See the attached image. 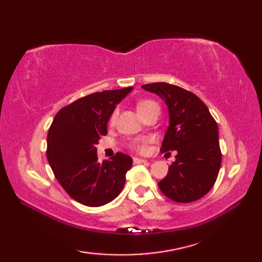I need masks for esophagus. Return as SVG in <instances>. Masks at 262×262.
Masks as SVG:
<instances>
[{"mask_svg":"<svg viewBox=\"0 0 262 262\" xmlns=\"http://www.w3.org/2000/svg\"><path fill=\"white\" fill-rule=\"evenodd\" d=\"M133 162L135 164H140V163H146L147 161L145 159H140V158H134L133 159Z\"/></svg>","mask_w":262,"mask_h":262,"instance_id":"34e87169","label":"esophagus"}]
</instances>
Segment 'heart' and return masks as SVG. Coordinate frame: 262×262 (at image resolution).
Masks as SVG:
<instances>
[{
	"label": "heart",
	"mask_w": 262,
	"mask_h": 262,
	"mask_svg": "<svg viewBox=\"0 0 262 262\" xmlns=\"http://www.w3.org/2000/svg\"><path fill=\"white\" fill-rule=\"evenodd\" d=\"M154 109L160 110L159 104L151 99H143L141 101L137 102V111L138 114L141 115V117H144L148 113H151V111ZM117 115H118V110L115 109L114 113L110 116V122H114L116 120ZM149 142H151V137L148 136L136 137V138H133V140L129 142V147L138 153H145L147 151V145Z\"/></svg>",
	"instance_id": "heart-1"
}]
</instances>
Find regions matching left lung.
Returning <instances> with one entry per match:
<instances>
[{"mask_svg":"<svg viewBox=\"0 0 262 262\" xmlns=\"http://www.w3.org/2000/svg\"><path fill=\"white\" fill-rule=\"evenodd\" d=\"M142 88L168 105L170 125L161 152H178L168 174L158 183L160 190L177 203L200 199L213 188L222 163L215 119L196 94L180 86L158 82Z\"/></svg>","mask_w":262,"mask_h":262,"instance_id":"left-lung-1","label":"left lung"}]
</instances>
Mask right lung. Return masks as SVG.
Listing matches in <instances>:
<instances>
[{"mask_svg": "<svg viewBox=\"0 0 262 262\" xmlns=\"http://www.w3.org/2000/svg\"><path fill=\"white\" fill-rule=\"evenodd\" d=\"M133 86L89 94L60 109L49 127L47 160L59 185L77 203L99 207L114 200L132 168L129 155L116 153L110 161H98L100 137L116 104Z\"/></svg>", "mask_w": 262, "mask_h": 262, "instance_id": "add662e5", "label": "right lung"}]
</instances>
